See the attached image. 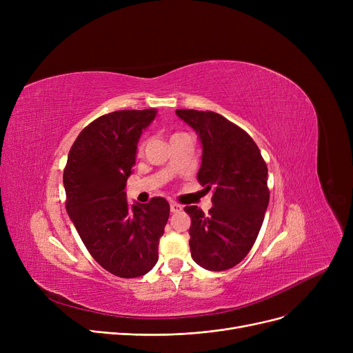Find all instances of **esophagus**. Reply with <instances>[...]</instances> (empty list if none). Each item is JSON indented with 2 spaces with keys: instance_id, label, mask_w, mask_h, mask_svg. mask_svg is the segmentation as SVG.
<instances>
[{
  "instance_id": "obj_1",
  "label": "esophagus",
  "mask_w": 353,
  "mask_h": 353,
  "mask_svg": "<svg viewBox=\"0 0 353 353\" xmlns=\"http://www.w3.org/2000/svg\"><path fill=\"white\" fill-rule=\"evenodd\" d=\"M181 210H183V208L180 205H177V203H170V212L172 213H179Z\"/></svg>"
}]
</instances>
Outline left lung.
Returning <instances> with one entry per match:
<instances>
[{
	"mask_svg": "<svg viewBox=\"0 0 353 353\" xmlns=\"http://www.w3.org/2000/svg\"><path fill=\"white\" fill-rule=\"evenodd\" d=\"M176 114L199 136L197 180L213 190L209 214L184 208L192 219V257L208 270H228L243 261L261 232L269 205L268 165L253 139L223 116L197 110Z\"/></svg>",
	"mask_w": 353,
	"mask_h": 353,
	"instance_id": "1",
	"label": "left lung"
}]
</instances>
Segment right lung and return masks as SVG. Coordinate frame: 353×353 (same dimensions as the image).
I'll return each mask as SVG.
<instances>
[{
  "instance_id": "obj_1",
  "label": "right lung",
  "mask_w": 353,
  "mask_h": 353,
  "mask_svg": "<svg viewBox=\"0 0 353 353\" xmlns=\"http://www.w3.org/2000/svg\"><path fill=\"white\" fill-rule=\"evenodd\" d=\"M156 114V108L120 110L96 119L74 141L63 176L65 209L84 246L124 279L154 268L170 213L163 197L128 205L124 192L143 130Z\"/></svg>"
}]
</instances>
